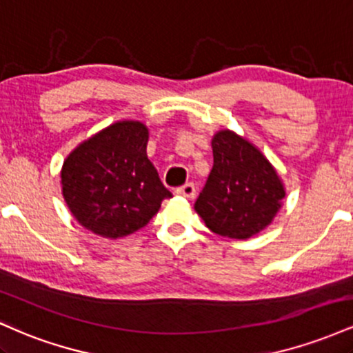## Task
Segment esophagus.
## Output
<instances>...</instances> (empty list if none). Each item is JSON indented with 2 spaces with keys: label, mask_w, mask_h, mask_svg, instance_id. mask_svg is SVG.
Listing matches in <instances>:
<instances>
[{
  "label": "esophagus",
  "mask_w": 353,
  "mask_h": 353,
  "mask_svg": "<svg viewBox=\"0 0 353 353\" xmlns=\"http://www.w3.org/2000/svg\"><path fill=\"white\" fill-rule=\"evenodd\" d=\"M176 194H179L182 197H188V199H194V196H196V185L192 182H188L182 188L176 189Z\"/></svg>",
  "instance_id": "1"
}]
</instances>
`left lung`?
<instances>
[{
    "label": "left lung",
    "mask_w": 353,
    "mask_h": 353,
    "mask_svg": "<svg viewBox=\"0 0 353 353\" xmlns=\"http://www.w3.org/2000/svg\"><path fill=\"white\" fill-rule=\"evenodd\" d=\"M214 165L194 210L214 234L245 241L272 224L285 185L257 145L230 129L212 136Z\"/></svg>",
    "instance_id": "left-lung-1"
}]
</instances>
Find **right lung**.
<instances>
[{
  "label": "right lung",
  "mask_w": 353,
  "mask_h": 353,
  "mask_svg": "<svg viewBox=\"0 0 353 353\" xmlns=\"http://www.w3.org/2000/svg\"><path fill=\"white\" fill-rule=\"evenodd\" d=\"M149 129L116 121L79 143L61 168V190L72 217L96 236L121 239L143 229L172 194L149 161Z\"/></svg>",
  "instance_id": "add662e5"
}]
</instances>
